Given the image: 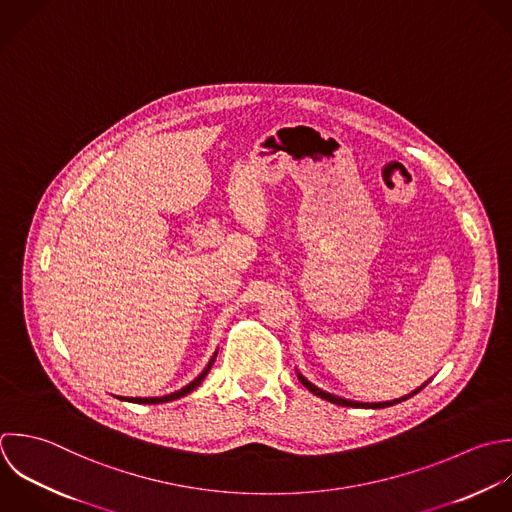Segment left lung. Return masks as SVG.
<instances>
[{"label": "left lung", "mask_w": 512, "mask_h": 512, "mask_svg": "<svg viewBox=\"0 0 512 512\" xmlns=\"http://www.w3.org/2000/svg\"><path fill=\"white\" fill-rule=\"evenodd\" d=\"M297 377H299V381L313 393V395H317V397H321V399H325V401H329V403H335V405H341V407H365V409H385V407H391V405H397V403H401V401H407L409 397H413V395H417L421 389H425L427 387V383L423 385V387H419L417 391H413L411 395H407V397H401V399H395V401H387V403H357V401H349V399H341V397H337V395H331V393H325V391H321L319 387H315L313 383H309L301 373H297Z\"/></svg>", "instance_id": "1"}]
</instances>
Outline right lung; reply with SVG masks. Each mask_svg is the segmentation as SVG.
<instances>
[{"label": "right lung", "instance_id": "right-lung-1", "mask_svg": "<svg viewBox=\"0 0 512 512\" xmlns=\"http://www.w3.org/2000/svg\"><path fill=\"white\" fill-rule=\"evenodd\" d=\"M215 357H217V353L211 357V361H209V365L203 369V373L197 377V379H193L187 387H183V389H179V391H175V393H171V395H165V397H145V399H141V397H119V399H123V401H129V403H143V405H159V403H167V401H175V399H179V397H183V395H189L193 389H197L199 385H201V381L205 379V375L209 373V369H211V365H213V361H215Z\"/></svg>", "mask_w": 512, "mask_h": 512}]
</instances>
